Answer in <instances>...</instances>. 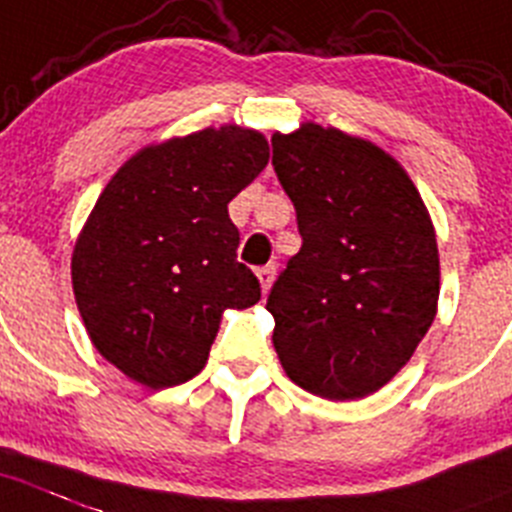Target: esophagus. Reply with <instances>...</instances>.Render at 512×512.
<instances>
[{"label": "esophagus", "instance_id": "obj_1", "mask_svg": "<svg viewBox=\"0 0 512 512\" xmlns=\"http://www.w3.org/2000/svg\"><path fill=\"white\" fill-rule=\"evenodd\" d=\"M257 280H260V288H262V295H267V290H270L272 280H275V267H260L257 270Z\"/></svg>", "mask_w": 512, "mask_h": 512}]
</instances>
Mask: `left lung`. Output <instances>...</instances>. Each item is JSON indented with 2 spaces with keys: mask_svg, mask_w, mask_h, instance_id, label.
<instances>
[{
  "mask_svg": "<svg viewBox=\"0 0 512 512\" xmlns=\"http://www.w3.org/2000/svg\"><path fill=\"white\" fill-rule=\"evenodd\" d=\"M303 247L272 285V346L290 381L331 401L389 384L437 315L439 250L407 169L321 123L272 136Z\"/></svg>",
  "mask_w": 512,
  "mask_h": 512,
  "instance_id": "1",
  "label": "left lung"
}]
</instances>
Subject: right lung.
I'll use <instances>...</instances> for the list:
<instances>
[{
	"mask_svg": "<svg viewBox=\"0 0 512 512\" xmlns=\"http://www.w3.org/2000/svg\"><path fill=\"white\" fill-rule=\"evenodd\" d=\"M267 161L260 131L224 123L148 143L100 191L70 275L95 351L131 381L169 389L194 379L224 310L260 300L237 262L227 204Z\"/></svg>",
	"mask_w": 512,
	"mask_h": 512,
	"instance_id": "1",
	"label": "right lung"
}]
</instances>
